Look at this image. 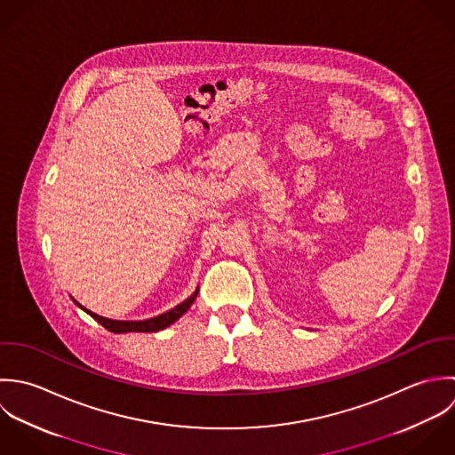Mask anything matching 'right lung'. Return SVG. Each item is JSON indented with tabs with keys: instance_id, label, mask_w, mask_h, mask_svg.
Returning <instances> with one entry per match:
<instances>
[{
	"instance_id": "1",
	"label": "right lung",
	"mask_w": 455,
	"mask_h": 455,
	"mask_svg": "<svg viewBox=\"0 0 455 455\" xmlns=\"http://www.w3.org/2000/svg\"><path fill=\"white\" fill-rule=\"evenodd\" d=\"M196 293L198 290L188 297L184 302H181L180 306H176L174 309L156 316V318H149V320H144V322H119V320H108V318H103V316H98L92 311H88L86 307H83L90 316H92L101 327H105L107 331L110 332H116V334H123V332H158L165 327H169L171 323H174L178 318H181L182 315L189 309V306L193 304V300L196 299ZM79 306V302H76Z\"/></svg>"
}]
</instances>
